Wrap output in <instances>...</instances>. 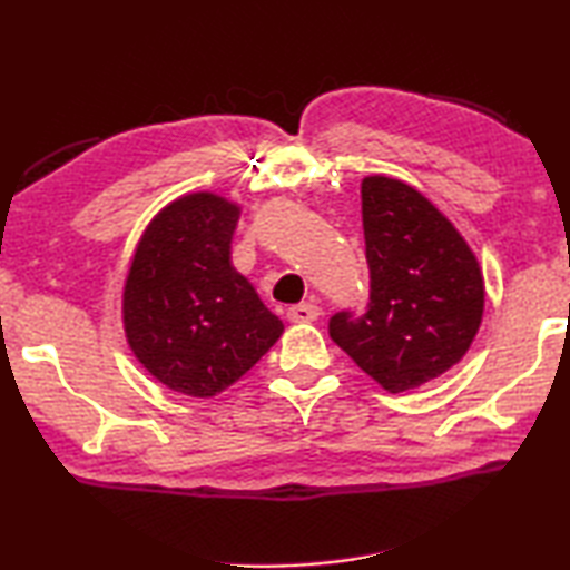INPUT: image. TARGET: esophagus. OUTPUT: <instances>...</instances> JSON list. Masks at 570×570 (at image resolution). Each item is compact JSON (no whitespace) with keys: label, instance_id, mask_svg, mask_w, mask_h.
Wrapping results in <instances>:
<instances>
[{"label":"esophagus","instance_id":"obj_1","mask_svg":"<svg viewBox=\"0 0 570 570\" xmlns=\"http://www.w3.org/2000/svg\"><path fill=\"white\" fill-rule=\"evenodd\" d=\"M320 306L316 304H308V302H304V304H296V306H288V312H286V316L292 322H296V324H308V322H316L320 320Z\"/></svg>","mask_w":570,"mask_h":570}]
</instances>
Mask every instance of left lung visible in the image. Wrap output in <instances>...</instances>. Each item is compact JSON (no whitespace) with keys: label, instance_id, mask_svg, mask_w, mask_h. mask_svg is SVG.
<instances>
[{"label":"left lung","instance_id":"1","mask_svg":"<svg viewBox=\"0 0 570 570\" xmlns=\"http://www.w3.org/2000/svg\"><path fill=\"white\" fill-rule=\"evenodd\" d=\"M370 302L336 312L330 336L384 390L397 394L458 364L485 306L478 258L422 193L394 178L362 180Z\"/></svg>","mask_w":570,"mask_h":570}]
</instances>
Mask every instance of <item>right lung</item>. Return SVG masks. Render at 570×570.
I'll list each match as a JSON object with an SVG mask.
<instances>
[{
  "label": "right lung",
  "mask_w": 570,
  "mask_h": 570,
  "mask_svg": "<svg viewBox=\"0 0 570 570\" xmlns=\"http://www.w3.org/2000/svg\"><path fill=\"white\" fill-rule=\"evenodd\" d=\"M236 220L238 206L214 193L173 200L142 234L125 282L132 354L188 397L230 387L284 332L230 264Z\"/></svg>",
  "instance_id": "obj_1"
}]
</instances>
